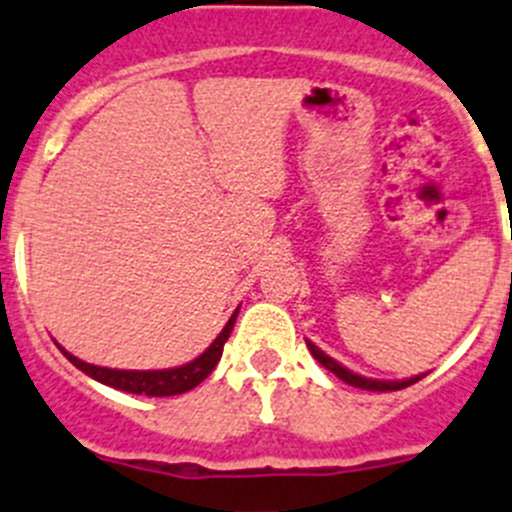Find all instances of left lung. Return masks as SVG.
<instances>
[{"label":"left lung","instance_id":"8db88e82","mask_svg":"<svg viewBox=\"0 0 512 512\" xmlns=\"http://www.w3.org/2000/svg\"><path fill=\"white\" fill-rule=\"evenodd\" d=\"M307 350L312 352V357H315L317 362H320L322 367H327V370L332 372V375L340 377L342 382H347V385H352V388H360V390H372V393H388V390H403L408 388V385H413V382H418L423 375H415V377H408V380H372V377H362L357 375V372L347 370L345 365H340L337 360H332L330 355H325V352L320 350V347L315 345V342L307 340Z\"/></svg>","mask_w":512,"mask_h":512}]
</instances>
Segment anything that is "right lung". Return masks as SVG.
<instances>
[{"label":"right lung","mask_w":512,"mask_h":512,"mask_svg":"<svg viewBox=\"0 0 512 512\" xmlns=\"http://www.w3.org/2000/svg\"><path fill=\"white\" fill-rule=\"evenodd\" d=\"M237 312H240V307L232 312V317L227 320V325L222 327L220 335L215 337V342H212L200 357H195V360L187 362V365L167 367V370H114V367H99L92 365V362L79 360V357H74L72 352H67L64 347H59V350L64 352V357H67L74 367H79L84 375L94 377V380L102 382V385H109V388L124 390V393L132 395H147V398H170V395H182L187 393V390L197 388V385L215 370V365L222 357V347H225L227 337H230L232 327H235Z\"/></svg>","instance_id":"obj_1"}]
</instances>
